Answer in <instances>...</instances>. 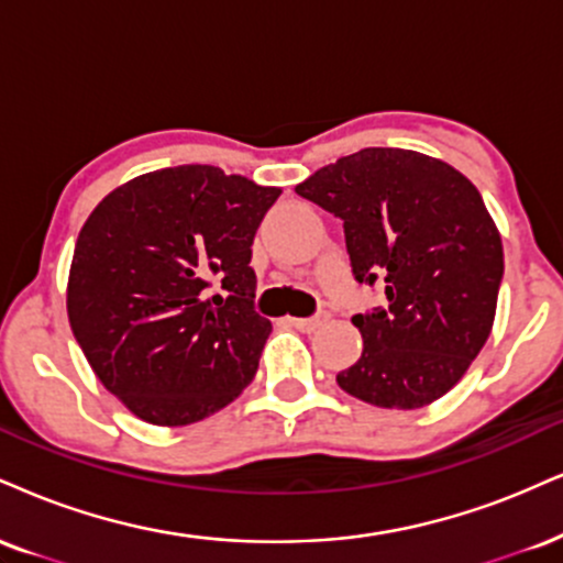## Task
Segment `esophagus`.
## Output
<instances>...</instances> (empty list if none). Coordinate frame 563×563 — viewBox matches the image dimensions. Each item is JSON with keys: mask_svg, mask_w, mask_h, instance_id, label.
<instances>
[{"mask_svg": "<svg viewBox=\"0 0 563 563\" xmlns=\"http://www.w3.org/2000/svg\"><path fill=\"white\" fill-rule=\"evenodd\" d=\"M328 320H330L328 311H320V314L307 317V320H299V317H294V320H290V324H294L296 330H301V333H314V330H320Z\"/></svg>", "mask_w": 563, "mask_h": 563, "instance_id": "1", "label": "esophagus"}]
</instances>
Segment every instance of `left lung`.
Returning a JSON list of instances; mask_svg holds the SVG:
<instances>
[{
    "label": "left lung",
    "instance_id": "obj_1",
    "mask_svg": "<svg viewBox=\"0 0 563 563\" xmlns=\"http://www.w3.org/2000/svg\"><path fill=\"white\" fill-rule=\"evenodd\" d=\"M296 194L343 220L358 283L385 307L354 314L364 349L338 385L380 409H422L464 377L496 320L504 246L472 180L411 148L341 157Z\"/></svg>",
    "mask_w": 563,
    "mask_h": 563
}]
</instances>
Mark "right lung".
<instances>
[{
	"label": "right lung",
	"instance_id": "add662e5",
	"mask_svg": "<svg viewBox=\"0 0 563 563\" xmlns=\"http://www.w3.org/2000/svg\"><path fill=\"white\" fill-rule=\"evenodd\" d=\"M280 188L212 165L123 183L80 228L67 320L112 396L162 428L194 424L254 380L273 324L249 267Z\"/></svg>",
	"mask_w": 563,
	"mask_h": 563
}]
</instances>
